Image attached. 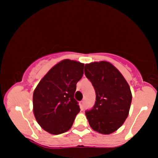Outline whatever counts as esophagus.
<instances>
[{"label": "esophagus", "mask_w": 158, "mask_h": 158, "mask_svg": "<svg viewBox=\"0 0 158 158\" xmlns=\"http://www.w3.org/2000/svg\"><path fill=\"white\" fill-rule=\"evenodd\" d=\"M85 108V101H82L80 102V109L81 110H83Z\"/></svg>", "instance_id": "1"}]
</instances>
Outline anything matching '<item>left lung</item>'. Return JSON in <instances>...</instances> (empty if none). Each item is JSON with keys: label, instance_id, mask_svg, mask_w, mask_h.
<instances>
[{"label": "left lung", "instance_id": "1", "mask_svg": "<svg viewBox=\"0 0 158 158\" xmlns=\"http://www.w3.org/2000/svg\"><path fill=\"white\" fill-rule=\"evenodd\" d=\"M85 75L95 91V102L85 111L91 128L109 135L123 125L128 115L131 92L122 73L106 61L85 65Z\"/></svg>", "mask_w": 158, "mask_h": 158}]
</instances>
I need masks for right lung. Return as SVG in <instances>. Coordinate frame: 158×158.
I'll list each match as a JSON object with an SVG mask.
<instances>
[{"label":"right lung","instance_id":"right-lung-1","mask_svg":"<svg viewBox=\"0 0 158 158\" xmlns=\"http://www.w3.org/2000/svg\"><path fill=\"white\" fill-rule=\"evenodd\" d=\"M84 64L64 60L54 66L33 92V113L41 128L52 135L69 130L79 102L74 98L76 83L83 76Z\"/></svg>","mask_w":158,"mask_h":158}]
</instances>
